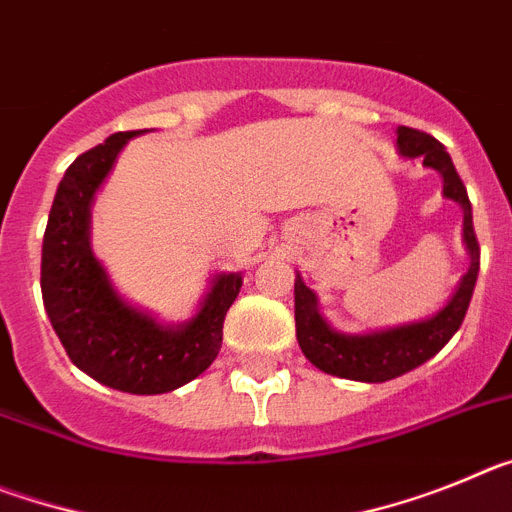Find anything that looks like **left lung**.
<instances>
[{"instance_id":"8db88e82","label":"left lung","mask_w":512,"mask_h":512,"mask_svg":"<svg viewBox=\"0 0 512 512\" xmlns=\"http://www.w3.org/2000/svg\"><path fill=\"white\" fill-rule=\"evenodd\" d=\"M397 151L410 161L420 158L425 169L441 174L443 197L456 202L464 212L461 238H464L469 253V269L464 271V277L459 279L446 305L438 307L433 315L390 325V328L364 330V333H343V330L333 328L320 312L318 295L297 274L295 325L302 354L312 366H318L320 372L354 379V382H390V379L413 372L420 364L433 359L459 330L479 274V243L472 225V205H469L467 187L456 174L454 161L446 148L433 135L400 125L397 128Z\"/></svg>"}]
</instances>
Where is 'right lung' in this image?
<instances>
[{"label":"right lung","instance_id":"1","mask_svg":"<svg viewBox=\"0 0 512 512\" xmlns=\"http://www.w3.org/2000/svg\"><path fill=\"white\" fill-rule=\"evenodd\" d=\"M143 133L110 135L66 169L45 225L40 289L53 330L81 372L130 395H164L215 361L243 274H215L197 312L182 323H164L117 292L92 251V205L122 148Z\"/></svg>","mask_w":512,"mask_h":512}]
</instances>
